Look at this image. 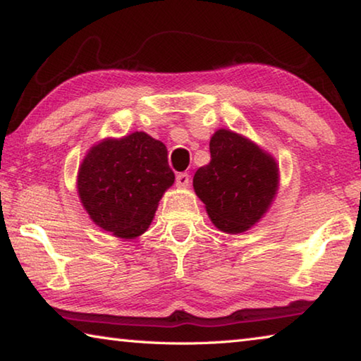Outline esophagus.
<instances>
[{"label":"esophagus","instance_id":"obj_1","mask_svg":"<svg viewBox=\"0 0 361 361\" xmlns=\"http://www.w3.org/2000/svg\"><path fill=\"white\" fill-rule=\"evenodd\" d=\"M189 185V175L188 173H178L176 175V186L186 188Z\"/></svg>","mask_w":361,"mask_h":361}]
</instances>
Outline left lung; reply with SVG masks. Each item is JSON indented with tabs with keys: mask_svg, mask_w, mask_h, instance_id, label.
Instances as JSON below:
<instances>
[{
	"mask_svg": "<svg viewBox=\"0 0 361 361\" xmlns=\"http://www.w3.org/2000/svg\"><path fill=\"white\" fill-rule=\"evenodd\" d=\"M210 156L194 175V191L219 231L240 234L259 221L276 197L277 162L252 140L226 129L213 133Z\"/></svg>",
	"mask_w": 361,
	"mask_h": 361,
	"instance_id": "8db88e82",
	"label": "left lung"
}]
</instances>
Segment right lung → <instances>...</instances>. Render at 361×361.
Wrapping results in <instances>:
<instances>
[{
	"mask_svg": "<svg viewBox=\"0 0 361 361\" xmlns=\"http://www.w3.org/2000/svg\"><path fill=\"white\" fill-rule=\"evenodd\" d=\"M173 181L166 145L133 132L89 149L78 172V194L99 228L133 239L148 229L159 200Z\"/></svg>",
	"mask_w": 361,
	"mask_h": 361,
	"instance_id": "right-lung-1",
	"label": "right lung"
}]
</instances>
